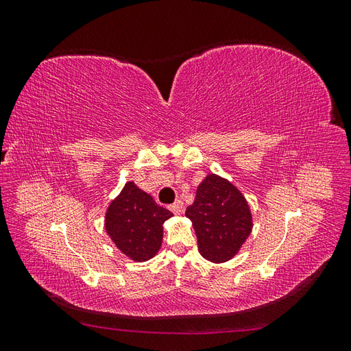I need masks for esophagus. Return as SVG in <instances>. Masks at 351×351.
<instances>
[{
    "label": "esophagus",
    "mask_w": 351,
    "mask_h": 351,
    "mask_svg": "<svg viewBox=\"0 0 351 351\" xmlns=\"http://www.w3.org/2000/svg\"><path fill=\"white\" fill-rule=\"evenodd\" d=\"M169 209H171L173 212H174V214H182V212H183V202L182 200H180V199H177L176 202H174V204L171 205V206H169Z\"/></svg>",
    "instance_id": "obj_1"
}]
</instances>
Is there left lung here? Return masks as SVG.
Returning <instances> with one entry per match:
<instances>
[{
	"mask_svg": "<svg viewBox=\"0 0 351 351\" xmlns=\"http://www.w3.org/2000/svg\"><path fill=\"white\" fill-rule=\"evenodd\" d=\"M186 217L193 222L200 254L215 263L234 256L253 226L250 208L240 190L215 174L206 176L199 184Z\"/></svg>",
	"mask_w": 351,
	"mask_h": 351,
	"instance_id": "left-lung-1",
	"label": "left lung"
}]
</instances>
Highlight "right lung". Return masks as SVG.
Here are the masks:
<instances>
[{
    "label": "right lung",
    "mask_w": 351,
    "mask_h": 351,
    "mask_svg": "<svg viewBox=\"0 0 351 351\" xmlns=\"http://www.w3.org/2000/svg\"><path fill=\"white\" fill-rule=\"evenodd\" d=\"M133 182L125 183L105 214V230L125 256L136 262L154 258L162 244V224L171 218Z\"/></svg>",
    "instance_id": "1"
}]
</instances>
